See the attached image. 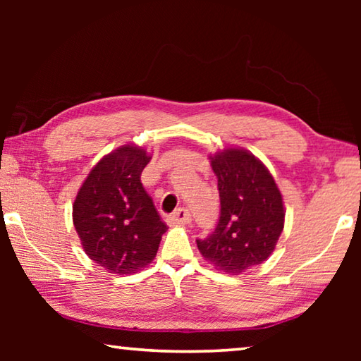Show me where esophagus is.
I'll list each match as a JSON object with an SVG mask.
<instances>
[{
  "mask_svg": "<svg viewBox=\"0 0 361 361\" xmlns=\"http://www.w3.org/2000/svg\"><path fill=\"white\" fill-rule=\"evenodd\" d=\"M169 221L173 224H188V223H191V213H189V210L183 207V209L175 210V213L170 215Z\"/></svg>",
  "mask_w": 361,
  "mask_h": 361,
  "instance_id": "34e87169",
  "label": "esophagus"
}]
</instances>
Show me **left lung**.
Returning a JSON list of instances; mask_svg holds the SVG:
<instances>
[{"instance_id": "1", "label": "left lung", "mask_w": 361, "mask_h": 361, "mask_svg": "<svg viewBox=\"0 0 361 361\" xmlns=\"http://www.w3.org/2000/svg\"><path fill=\"white\" fill-rule=\"evenodd\" d=\"M221 213L215 231L197 248L218 271L239 276L266 261L283 231V199L259 159L242 148L210 156Z\"/></svg>"}]
</instances>
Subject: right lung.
Instances as JSON below:
<instances>
[{
	"instance_id": "right-lung-1",
	"label": "right lung",
	"mask_w": 361,
	"mask_h": 361,
	"mask_svg": "<svg viewBox=\"0 0 361 361\" xmlns=\"http://www.w3.org/2000/svg\"><path fill=\"white\" fill-rule=\"evenodd\" d=\"M149 161L140 146H119L90 170L73 204L85 255L111 274L127 276L148 266L167 231L140 180Z\"/></svg>"
}]
</instances>
